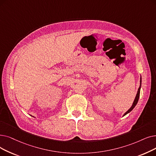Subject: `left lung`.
I'll return each instance as SVG.
<instances>
[{"label": "left lung", "instance_id": "left-lung-1", "mask_svg": "<svg viewBox=\"0 0 156 156\" xmlns=\"http://www.w3.org/2000/svg\"><path fill=\"white\" fill-rule=\"evenodd\" d=\"M141 78H140V87H139V89H138V92H137V94H136V97H135V99H134V102H133V105H132V106H131V107L129 108V109L124 114V115L123 116H125L126 115H127V113H129V112H131L133 109H134V108L136 106V105H137V103H138V99H139V98H140V89H141Z\"/></svg>", "mask_w": 156, "mask_h": 156}]
</instances>
